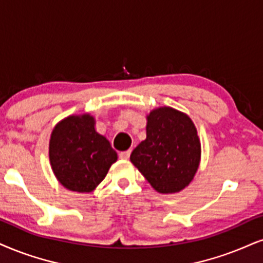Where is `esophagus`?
Instances as JSON below:
<instances>
[{
	"label": "esophagus",
	"mask_w": 263,
	"mask_h": 263,
	"mask_svg": "<svg viewBox=\"0 0 263 263\" xmlns=\"http://www.w3.org/2000/svg\"><path fill=\"white\" fill-rule=\"evenodd\" d=\"M132 151L130 150H126V151H122L119 152V157L122 158V160H128L129 156H130Z\"/></svg>",
	"instance_id": "34e87169"
}]
</instances>
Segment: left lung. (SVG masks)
Returning a JSON list of instances; mask_svg holds the SVG:
<instances>
[{"label": "left lung", "mask_w": 263, "mask_h": 263, "mask_svg": "<svg viewBox=\"0 0 263 263\" xmlns=\"http://www.w3.org/2000/svg\"><path fill=\"white\" fill-rule=\"evenodd\" d=\"M200 152L196 128L189 117L160 107L147 116L146 140L134 148L130 161L155 190L172 194L193 180Z\"/></svg>", "instance_id": "obj_1"}]
</instances>
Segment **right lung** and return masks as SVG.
Segmentation results:
<instances>
[{"mask_svg": "<svg viewBox=\"0 0 263 263\" xmlns=\"http://www.w3.org/2000/svg\"><path fill=\"white\" fill-rule=\"evenodd\" d=\"M52 171L64 187L90 193L105 179L117 152L95 130L91 116H70L58 123L50 140Z\"/></svg>", "mask_w": 263, "mask_h": 263, "instance_id": "obj_1", "label": "right lung"}]
</instances>
